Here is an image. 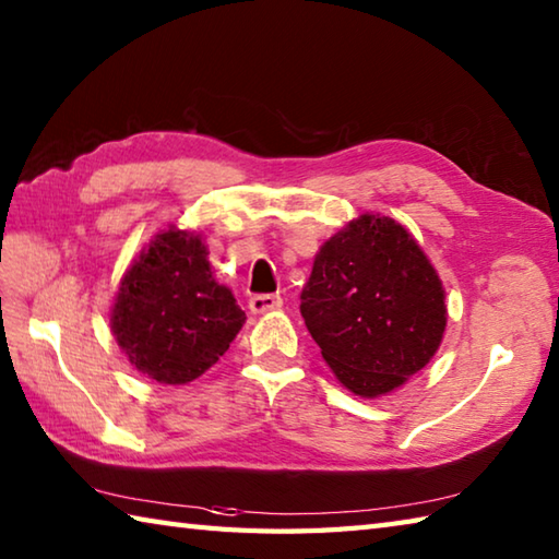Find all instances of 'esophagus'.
I'll list each match as a JSON object with an SVG mask.
<instances>
[{"label":"esophagus","instance_id":"1","mask_svg":"<svg viewBox=\"0 0 559 559\" xmlns=\"http://www.w3.org/2000/svg\"><path fill=\"white\" fill-rule=\"evenodd\" d=\"M280 307H282V297H277V294H255V297H250V301H248V309L252 313L275 311Z\"/></svg>","mask_w":559,"mask_h":559}]
</instances>
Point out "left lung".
I'll return each instance as SVG.
<instances>
[{
	"instance_id": "left-lung-1",
	"label": "left lung",
	"mask_w": 559,
	"mask_h": 559,
	"mask_svg": "<svg viewBox=\"0 0 559 559\" xmlns=\"http://www.w3.org/2000/svg\"><path fill=\"white\" fill-rule=\"evenodd\" d=\"M301 316L338 382L374 399L430 362L448 307L416 238L394 218L362 214L316 252Z\"/></svg>"
}]
</instances>
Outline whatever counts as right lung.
<instances>
[{"label":"right lung","mask_w":559,"mask_h":559,"mask_svg":"<svg viewBox=\"0 0 559 559\" xmlns=\"http://www.w3.org/2000/svg\"><path fill=\"white\" fill-rule=\"evenodd\" d=\"M109 321L135 370L187 384L228 350L246 313L214 280L202 236L170 226L126 270Z\"/></svg>","instance_id":"right-lung-1"}]
</instances>
